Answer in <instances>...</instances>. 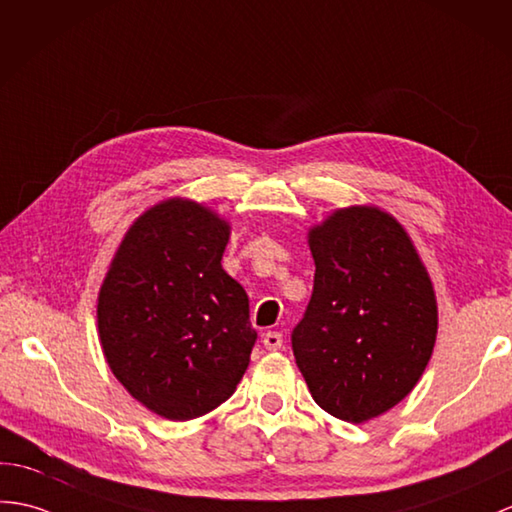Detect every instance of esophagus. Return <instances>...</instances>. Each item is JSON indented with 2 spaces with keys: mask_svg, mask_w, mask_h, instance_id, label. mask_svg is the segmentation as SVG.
Returning a JSON list of instances; mask_svg holds the SVG:
<instances>
[{
  "mask_svg": "<svg viewBox=\"0 0 512 512\" xmlns=\"http://www.w3.org/2000/svg\"><path fill=\"white\" fill-rule=\"evenodd\" d=\"M264 347L268 351H279L283 347V336L279 334V331H268V334H264Z\"/></svg>",
  "mask_w": 512,
  "mask_h": 512,
  "instance_id": "34e87169",
  "label": "esophagus"
}]
</instances>
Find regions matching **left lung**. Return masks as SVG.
I'll use <instances>...</instances> for the list:
<instances>
[{"label": "left lung", "instance_id": "left-lung-1", "mask_svg": "<svg viewBox=\"0 0 512 512\" xmlns=\"http://www.w3.org/2000/svg\"><path fill=\"white\" fill-rule=\"evenodd\" d=\"M314 292L292 351L314 401L364 423L410 395L432 358L438 307L430 275L390 213L338 209L307 233Z\"/></svg>", "mask_w": 512, "mask_h": 512}]
</instances>
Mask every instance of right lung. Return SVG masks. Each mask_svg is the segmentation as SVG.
Wrapping results in <instances>:
<instances>
[{
	"mask_svg": "<svg viewBox=\"0 0 512 512\" xmlns=\"http://www.w3.org/2000/svg\"><path fill=\"white\" fill-rule=\"evenodd\" d=\"M231 227L194 200L168 198L133 222L98 294L104 358L130 395L170 421L227 401L257 331L244 288L222 268Z\"/></svg>",
	"mask_w": 512,
	"mask_h": 512,
	"instance_id": "add662e5",
	"label": "right lung"
}]
</instances>
